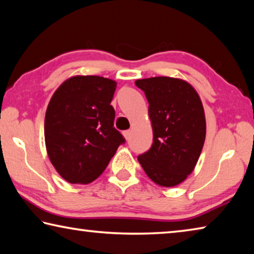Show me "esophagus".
I'll list each match as a JSON object with an SVG mask.
<instances>
[{
    "label": "esophagus",
    "instance_id": "34e87169",
    "mask_svg": "<svg viewBox=\"0 0 254 254\" xmlns=\"http://www.w3.org/2000/svg\"><path fill=\"white\" fill-rule=\"evenodd\" d=\"M123 135H124V137H126L127 140H128V139H130V136H131V131L130 130L123 131Z\"/></svg>",
    "mask_w": 254,
    "mask_h": 254
}]
</instances>
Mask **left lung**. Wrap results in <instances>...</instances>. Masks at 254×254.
<instances>
[{"mask_svg":"<svg viewBox=\"0 0 254 254\" xmlns=\"http://www.w3.org/2000/svg\"><path fill=\"white\" fill-rule=\"evenodd\" d=\"M149 103L153 143L137 157L148 177L162 187L183 183L194 170L205 142L206 121L199 95L173 77L137 79Z\"/></svg>","mask_w":254,"mask_h":254,"instance_id":"1","label":"left lung"}]
</instances>
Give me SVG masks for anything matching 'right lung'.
<instances>
[{
  "label": "right lung",
  "mask_w": 254,
  "mask_h": 254,
  "mask_svg": "<svg viewBox=\"0 0 254 254\" xmlns=\"http://www.w3.org/2000/svg\"><path fill=\"white\" fill-rule=\"evenodd\" d=\"M117 83L101 76H74L59 86L47 107L45 141L51 163L70 184H88L126 142L111 105Z\"/></svg>",
  "instance_id": "1"
}]
</instances>
